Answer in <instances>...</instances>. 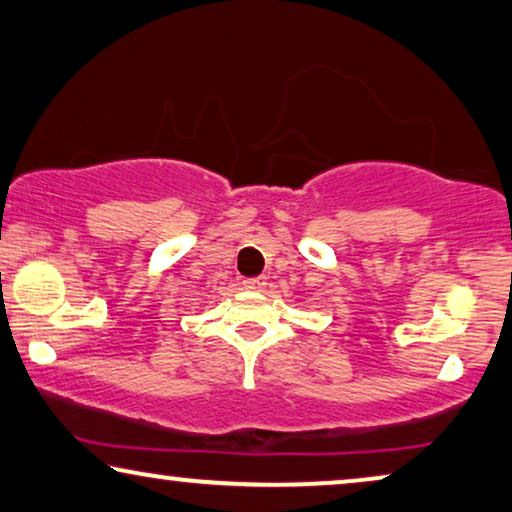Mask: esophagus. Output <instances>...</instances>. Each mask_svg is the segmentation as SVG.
<instances>
[{
	"mask_svg": "<svg viewBox=\"0 0 512 512\" xmlns=\"http://www.w3.org/2000/svg\"><path fill=\"white\" fill-rule=\"evenodd\" d=\"M243 287L250 289V292H262L266 287V278H248L243 280Z\"/></svg>",
	"mask_w": 512,
	"mask_h": 512,
	"instance_id": "obj_1",
	"label": "esophagus"
}]
</instances>
